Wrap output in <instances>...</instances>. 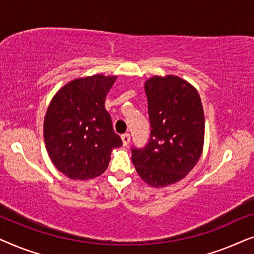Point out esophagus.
I'll list each match as a JSON object with an SVG mask.
<instances>
[{"mask_svg": "<svg viewBox=\"0 0 254 254\" xmlns=\"http://www.w3.org/2000/svg\"><path fill=\"white\" fill-rule=\"evenodd\" d=\"M121 138H123L124 145H127L130 142V134L129 133H125L124 135H121Z\"/></svg>", "mask_w": 254, "mask_h": 254, "instance_id": "esophagus-1", "label": "esophagus"}]
</instances>
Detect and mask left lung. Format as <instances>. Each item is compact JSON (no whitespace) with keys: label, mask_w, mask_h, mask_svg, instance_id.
<instances>
[{"label":"left lung","mask_w":254,"mask_h":254,"mask_svg":"<svg viewBox=\"0 0 254 254\" xmlns=\"http://www.w3.org/2000/svg\"><path fill=\"white\" fill-rule=\"evenodd\" d=\"M150 137L143 148H131L138 176L152 187L179 182L202 154L204 114L200 96L177 76H154L144 84Z\"/></svg>","instance_id":"1"}]
</instances>
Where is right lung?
Here are the masks:
<instances>
[{
  "label": "right lung",
  "mask_w": 254,
  "mask_h": 254,
  "mask_svg": "<svg viewBox=\"0 0 254 254\" xmlns=\"http://www.w3.org/2000/svg\"><path fill=\"white\" fill-rule=\"evenodd\" d=\"M116 76L95 75L65 84L54 96L44 121L51 161L70 179H91L105 171L113 148L123 145L105 109Z\"/></svg>",
  "instance_id": "obj_1"
}]
</instances>
